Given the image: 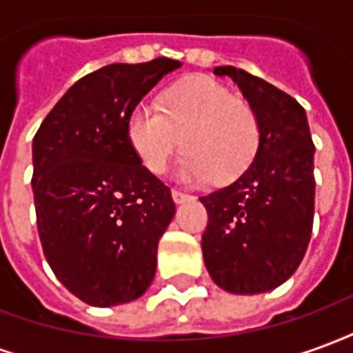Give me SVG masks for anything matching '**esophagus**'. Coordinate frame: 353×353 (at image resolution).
<instances>
[{
    "label": "esophagus",
    "mask_w": 353,
    "mask_h": 353,
    "mask_svg": "<svg viewBox=\"0 0 353 353\" xmlns=\"http://www.w3.org/2000/svg\"><path fill=\"white\" fill-rule=\"evenodd\" d=\"M172 199H174L176 204H183V202H187V200H191L192 196L191 194H185V192L181 191H172Z\"/></svg>",
    "instance_id": "obj_1"
}]
</instances>
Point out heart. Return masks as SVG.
Wrapping results in <instances>:
<instances>
[{
  "instance_id": "obj_1",
  "label": "heart",
  "mask_w": 353,
  "mask_h": 353,
  "mask_svg": "<svg viewBox=\"0 0 353 353\" xmlns=\"http://www.w3.org/2000/svg\"><path fill=\"white\" fill-rule=\"evenodd\" d=\"M128 145L139 164L154 176L168 168L183 145L177 176L204 183L214 177L229 183L244 174L257 154L259 121L248 101L234 98L217 81L194 75L161 96V111L138 105L126 119Z\"/></svg>"
}]
</instances>
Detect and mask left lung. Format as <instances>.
<instances>
[{
	"mask_svg": "<svg viewBox=\"0 0 353 353\" xmlns=\"http://www.w3.org/2000/svg\"><path fill=\"white\" fill-rule=\"evenodd\" d=\"M230 77L252 105L259 149L242 176L200 202L208 212L202 255L212 280L234 295L278 288L301 265L314 223V153L303 105L270 83L232 65Z\"/></svg>",
	"mask_w": 353,
	"mask_h": 353,
	"instance_id": "obj_1",
	"label": "left lung"
}]
</instances>
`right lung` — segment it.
Listing matches in <instances>:
<instances>
[{
  "mask_svg": "<svg viewBox=\"0 0 353 353\" xmlns=\"http://www.w3.org/2000/svg\"><path fill=\"white\" fill-rule=\"evenodd\" d=\"M179 65L154 58L88 73L35 134L32 189L43 253L62 285L90 306L136 301L154 278L176 204L128 145L126 119Z\"/></svg>",
  "mask_w": 353,
  "mask_h": 353,
  "instance_id": "1",
  "label": "right lung"
}]
</instances>
